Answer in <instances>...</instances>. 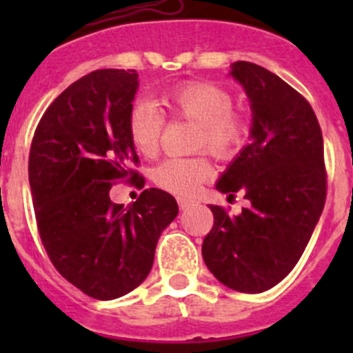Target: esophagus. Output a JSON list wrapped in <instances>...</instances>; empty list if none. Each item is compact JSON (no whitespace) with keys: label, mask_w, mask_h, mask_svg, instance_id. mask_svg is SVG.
<instances>
[{"label":"esophagus","mask_w":353,"mask_h":353,"mask_svg":"<svg viewBox=\"0 0 353 353\" xmlns=\"http://www.w3.org/2000/svg\"><path fill=\"white\" fill-rule=\"evenodd\" d=\"M177 205H179L181 210H188L190 206L194 205L193 199H188V198H177Z\"/></svg>","instance_id":"obj_1"}]
</instances>
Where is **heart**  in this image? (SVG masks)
I'll use <instances>...</instances> for the list:
<instances>
[{"label":"heart","instance_id":"obj_1","mask_svg":"<svg viewBox=\"0 0 353 353\" xmlns=\"http://www.w3.org/2000/svg\"><path fill=\"white\" fill-rule=\"evenodd\" d=\"M163 104L172 117L196 123L194 147L205 148L219 160H232L249 140V123L234 110L230 92L210 81H186L163 95ZM165 128V114L152 101L138 99L128 112V133L133 147L145 157L159 152ZM154 183L181 196H191L199 184L212 177V165L203 155L170 157L154 169Z\"/></svg>","mask_w":353,"mask_h":353}]
</instances>
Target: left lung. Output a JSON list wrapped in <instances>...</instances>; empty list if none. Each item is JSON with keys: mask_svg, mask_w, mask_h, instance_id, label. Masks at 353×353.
<instances>
[{"mask_svg": "<svg viewBox=\"0 0 353 353\" xmlns=\"http://www.w3.org/2000/svg\"><path fill=\"white\" fill-rule=\"evenodd\" d=\"M252 110V141L216 183L248 208L230 216L210 205L213 227L203 259L219 282L259 294L275 287L301 259L326 199L323 134L311 104L266 68L237 61L230 71Z\"/></svg>", "mask_w": 353, "mask_h": 353, "instance_id": "obj_1", "label": "left lung"}]
</instances>
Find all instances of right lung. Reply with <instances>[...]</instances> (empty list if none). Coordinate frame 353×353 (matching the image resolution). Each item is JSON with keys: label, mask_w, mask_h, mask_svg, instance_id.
Masks as SVG:
<instances>
[{"label": "right lung", "mask_w": 353, "mask_h": 353, "mask_svg": "<svg viewBox=\"0 0 353 353\" xmlns=\"http://www.w3.org/2000/svg\"><path fill=\"white\" fill-rule=\"evenodd\" d=\"M134 70H97L71 83L37 124L28 183L39 236L54 268L88 297L110 301L150 273L157 241L176 219L172 194L145 190L124 208L110 201L117 181L143 188L128 112Z\"/></svg>", "instance_id": "obj_1"}]
</instances>
